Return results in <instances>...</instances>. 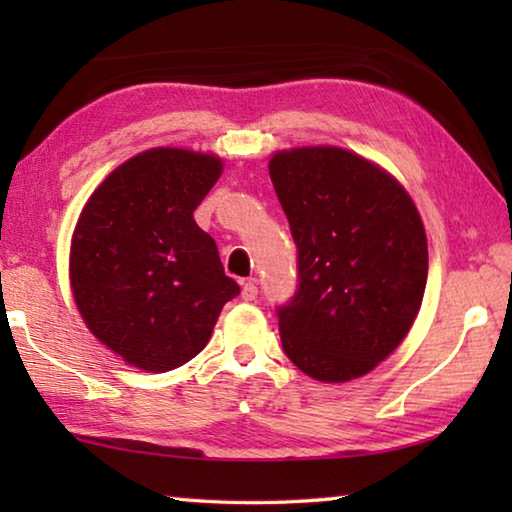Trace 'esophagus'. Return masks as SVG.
I'll use <instances>...</instances> for the list:
<instances>
[{
	"label": "esophagus",
	"instance_id": "esophagus-1",
	"mask_svg": "<svg viewBox=\"0 0 512 512\" xmlns=\"http://www.w3.org/2000/svg\"><path fill=\"white\" fill-rule=\"evenodd\" d=\"M241 298H244L246 302H253L257 298V284H255V280H248L244 287H241Z\"/></svg>",
	"mask_w": 512,
	"mask_h": 512
}]
</instances>
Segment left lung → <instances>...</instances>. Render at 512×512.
Instances as JSON below:
<instances>
[{
  "label": "left lung",
  "instance_id": "8db88e82",
  "mask_svg": "<svg viewBox=\"0 0 512 512\" xmlns=\"http://www.w3.org/2000/svg\"><path fill=\"white\" fill-rule=\"evenodd\" d=\"M298 246V293L280 307L287 357L343 384L397 350L427 287V232L393 173L341 146H296L268 160Z\"/></svg>",
  "mask_w": 512,
  "mask_h": 512
}]
</instances>
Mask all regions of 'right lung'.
Wrapping results in <instances>:
<instances>
[{"mask_svg": "<svg viewBox=\"0 0 512 512\" xmlns=\"http://www.w3.org/2000/svg\"><path fill=\"white\" fill-rule=\"evenodd\" d=\"M223 173L214 153L155 146L112 169L76 221L69 287L94 339L144 372H167L210 341L239 296L194 210Z\"/></svg>", "mask_w": 512, "mask_h": 512, "instance_id": "right-lung-1", "label": "right lung"}]
</instances>
